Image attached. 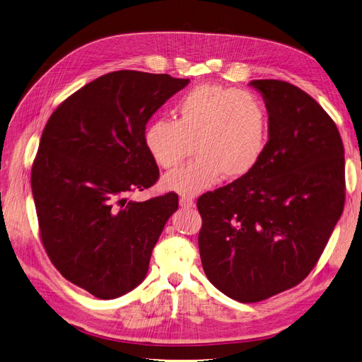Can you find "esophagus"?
<instances>
[{
	"label": "esophagus",
	"instance_id": "1",
	"mask_svg": "<svg viewBox=\"0 0 362 362\" xmlns=\"http://www.w3.org/2000/svg\"><path fill=\"white\" fill-rule=\"evenodd\" d=\"M179 204H180L182 209H191V207L195 206V201L192 198H189V197H180Z\"/></svg>",
	"mask_w": 362,
	"mask_h": 362
}]
</instances>
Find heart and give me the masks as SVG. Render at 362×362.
<instances>
[{"label":"heart","instance_id":"b5f03b06","mask_svg":"<svg viewBox=\"0 0 362 362\" xmlns=\"http://www.w3.org/2000/svg\"><path fill=\"white\" fill-rule=\"evenodd\" d=\"M176 119L155 118L144 130V145L156 165L170 168L191 153L195 158L164 176L167 189L197 195L220 177L241 179L268 146V107L255 94L218 84L186 91L175 106Z\"/></svg>","mask_w":362,"mask_h":362}]
</instances>
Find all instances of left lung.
<instances>
[{
  "instance_id": "8db88e82",
  "label": "left lung",
  "mask_w": 362,
  "mask_h": 362,
  "mask_svg": "<svg viewBox=\"0 0 362 362\" xmlns=\"http://www.w3.org/2000/svg\"><path fill=\"white\" fill-rule=\"evenodd\" d=\"M268 107V146L248 175L198 198L204 272L255 303L302 282L344 206V151L334 121L298 87L253 80Z\"/></svg>"
}]
</instances>
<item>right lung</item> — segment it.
Instances as JSON below:
<instances>
[{"mask_svg": "<svg viewBox=\"0 0 362 362\" xmlns=\"http://www.w3.org/2000/svg\"><path fill=\"white\" fill-rule=\"evenodd\" d=\"M189 80L115 71L75 91L47 121L30 175L42 245L72 284L103 300L136 288L176 194L129 201L160 177L144 145L151 117Z\"/></svg>", "mask_w": 362, "mask_h": 362, "instance_id": "add662e5", "label": "right lung"}]
</instances>
